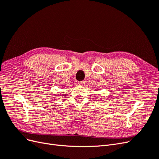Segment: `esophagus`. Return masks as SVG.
<instances>
[{
    "label": "esophagus",
    "instance_id": "obj_1",
    "mask_svg": "<svg viewBox=\"0 0 159 159\" xmlns=\"http://www.w3.org/2000/svg\"><path fill=\"white\" fill-rule=\"evenodd\" d=\"M85 81H78V84L80 85H84L85 84Z\"/></svg>",
    "mask_w": 159,
    "mask_h": 159
}]
</instances>
